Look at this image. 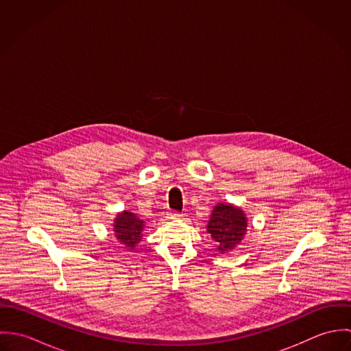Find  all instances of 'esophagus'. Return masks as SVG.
<instances>
[{
	"instance_id": "1",
	"label": "esophagus",
	"mask_w": 351,
	"mask_h": 351,
	"mask_svg": "<svg viewBox=\"0 0 351 351\" xmlns=\"http://www.w3.org/2000/svg\"><path fill=\"white\" fill-rule=\"evenodd\" d=\"M182 215L180 213V212H176V210H170L169 213H167V217L169 219H180Z\"/></svg>"
}]
</instances>
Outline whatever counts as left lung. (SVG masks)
<instances>
[{
	"instance_id": "obj_1",
	"label": "left lung",
	"mask_w": 351,
	"mask_h": 351,
	"mask_svg": "<svg viewBox=\"0 0 351 351\" xmlns=\"http://www.w3.org/2000/svg\"><path fill=\"white\" fill-rule=\"evenodd\" d=\"M247 231L245 212L231 204H217L208 220L206 232L216 242L220 254L235 249Z\"/></svg>"
}]
</instances>
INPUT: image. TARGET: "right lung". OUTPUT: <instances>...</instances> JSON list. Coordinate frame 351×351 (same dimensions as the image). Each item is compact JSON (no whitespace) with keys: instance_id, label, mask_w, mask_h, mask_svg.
Segmentation results:
<instances>
[{"instance_id":"add662e5","label":"right lung","mask_w":351,"mask_h":351,"mask_svg":"<svg viewBox=\"0 0 351 351\" xmlns=\"http://www.w3.org/2000/svg\"><path fill=\"white\" fill-rule=\"evenodd\" d=\"M145 221L135 213L123 210L119 213L113 223V232L120 245H124L127 250H134L135 246L142 241V232Z\"/></svg>"}]
</instances>
